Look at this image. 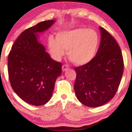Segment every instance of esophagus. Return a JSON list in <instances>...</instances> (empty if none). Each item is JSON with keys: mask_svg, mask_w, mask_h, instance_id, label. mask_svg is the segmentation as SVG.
Masks as SVG:
<instances>
[{"mask_svg": "<svg viewBox=\"0 0 132 132\" xmlns=\"http://www.w3.org/2000/svg\"><path fill=\"white\" fill-rule=\"evenodd\" d=\"M68 69H69V65L67 64H64L62 65V70L63 71H65Z\"/></svg>", "mask_w": 132, "mask_h": 132, "instance_id": "1", "label": "esophagus"}]
</instances>
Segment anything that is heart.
I'll return each instance as SVG.
<instances>
[{
  "mask_svg": "<svg viewBox=\"0 0 132 132\" xmlns=\"http://www.w3.org/2000/svg\"><path fill=\"white\" fill-rule=\"evenodd\" d=\"M99 45L96 31L80 28L56 35V39L50 37L48 46L53 58L61 59L67 50L68 56L76 65H84L94 58Z\"/></svg>",
  "mask_w": 132,
  "mask_h": 132,
  "instance_id": "heart-1",
  "label": "heart"
}]
</instances>
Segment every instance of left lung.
Listing matches in <instances>:
<instances>
[{
    "mask_svg": "<svg viewBox=\"0 0 132 132\" xmlns=\"http://www.w3.org/2000/svg\"><path fill=\"white\" fill-rule=\"evenodd\" d=\"M101 43L90 62L75 68L74 90L78 100L89 107H98L117 93L124 63L121 49L114 38L100 27Z\"/></svg>",
    "mask_w": 132,
    "mask_h": 132,
    "instance_id": "8db88e82",
    "label": "left lung"
}]
</instances>
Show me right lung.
<instances>
[{
	"label": "right lung",
	"instance_id": "1",
	"mask_svg": "<svg viewBox=\"0 0 132 132\" xmlns=\"http://www.w3.org/2000/svg\"><path fill=\"white\" fill-rule=\"evenodd\" d=\"M53 22L42 21L21 32L8 56L11 87L32 105H43L50 100L56 78L62 73V63L53 60L37 39V32L46 30Z\"/></svg>",
	"mask_w": 132,
	"mask_h": 132
}]
</instances>
